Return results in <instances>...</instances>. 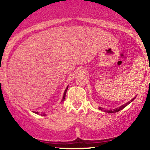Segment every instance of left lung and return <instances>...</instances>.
<instances>
[{
  "label": "left lung",
  "instance_id": "1",
  "mask_svg": "<svg viewBox=\"0 0 150 150\" xmlns=\"http://www.w3.org/2000/svg\"><path fill=\"white\" fill-rule=\"evenodd\" d=\"M134 99H135V98H133V99H132V100H130V101H128V103H126V104H125L124 105H123V106H120L119 108H116V109H114V110H108V111H106V110H105V111H106V112L107 113H113V112H117V111H120V110L121 109H123V108H125V106H127V105H128L129 104H130V102H132V101H133ZM103 109V108H101V107H99V110H102Z\"/></svg>",
  "mask_w": 150,
  "mask_h": 150
}]
</instances>
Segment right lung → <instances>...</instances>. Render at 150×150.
Segmentation results:
<instances>
[{
  "label": "right lung",
  "instance_id": "1",
  "mask_svg": "<svg viewBox=\"0 0 150 150\" xmlns=\"http://www.w3.org/2000/svg\"><path fill=\"white\" fill-rule=\"evenodd\" d=\"M68 87H67L66 88V89H65V92H64V94H63V99H62V102H63V101H65V94H66V92H67V90H68ZM35 113H37V114H39V112H37V111H36V112H34ZM42 115V116H46V113H42V114H41Z\"/></svg>",
  "mask_w": 150,
  "mask_h": 150
}]
</instances>
